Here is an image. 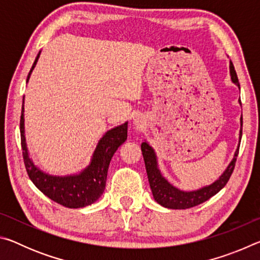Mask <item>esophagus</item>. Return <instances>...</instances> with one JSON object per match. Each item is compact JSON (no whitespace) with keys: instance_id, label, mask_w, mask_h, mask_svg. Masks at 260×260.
Returning <instances> with one entry per match:
<instances>
[{"instance_id":"34e87169","label":"esophagus","mask_w":260,"mask_h":260,"mask_svg":"<svg viewBox=\"0 0 260 260\" xmlns=\"http://www.w3.org/2000/svg\"><path fill=\"white\" fill-rule=\"evenodd\" d=\"M143 124H144V122L142 120V118H135V119H134V125L136 127H142Z\"/></svg>"}]
</instances>
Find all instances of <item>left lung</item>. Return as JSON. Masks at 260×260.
<instances>
[{"instance_id":"8db88e82","label":"left lung","mask_w":260,"mask_h":260,"mask_svg":"<svg viewBox=\"0 0 260 260\" xmlns=\"http://www.w3.org/2000/svg\"><path fill=\"white\" fill-rule=\"evenodd\" d=\"M230 72H231V79L233 83L240 88L239 79H237L234 65H233L232 60L230 61ZM239 103L241 104V100H239ZM243 124V119L241 117V127ZM242 138V128L240 129V136H239V146H237L236 151L234 153L232 161L230 165L227 166V169L223 171V173L220 175L218 180H215L213 183L209 184V186H204L196 190L190 191H184L181 189H178L174 187L173 184H171L167 180L162 177L159 169H158V161L156 152L153 150V148L149 144L147 141H144L141 144V150H142L144 164H146L147 174L149 184H150L153 199L158 204L167 209H174V210H184L192 208L199 204L204 203L205 201H208L211 197L214 196L215 193L219 192L221 189L226 186V183L230 180L231 175L234 171L236 157L239 155V148L241 143Z\"/></svg>"}]
</instances>
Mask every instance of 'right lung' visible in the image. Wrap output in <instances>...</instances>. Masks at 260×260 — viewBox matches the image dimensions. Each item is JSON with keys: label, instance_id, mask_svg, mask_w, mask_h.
<instances>
[{"label": "right lung", "instance_id": "1", "mask_svg": "<svg viewBox=\"0 0 260 260\" xmlns=\"http://www.w3.org/2000/svg\"><path fill=\"white\" fill-rule=\"evenodd\" d=\"M40 54L41 51L39 52L34 60L33 67L28 73L27 82L38 63ZM24 121L23 99V109H21L20 116L21 149H23L26 171H27L29 179L32 180V182L39 190L56 203L70 209L85 208L98 201L105 189L111 158L117 149L127 140L128 121L108 131L99 141L89 165L79 173L70 175H51L34 165L33 160L29 158L27 144H26Z\"/></svg>", "mask_w": 260, "mask_h": 260}]
</instances>
